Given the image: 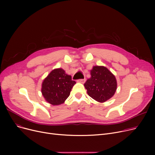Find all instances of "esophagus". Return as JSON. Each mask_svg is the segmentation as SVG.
<instances>
[{
  "label": "esophagus",
  "instance_id": "1",
  "mask_svg": "<svg viewBox=\"0 0 155 155\" xmlns=\"http://www.w3.org/2000/svg\"><path fill=\"white\" fill-rule=\"evenodd\" d=\"M85 80V78H83V79H79V80H78V82L83 84V83H84Z\"/></svg>",
  "mask_w": 155,
  "mask_h": 155
}]
</instances>
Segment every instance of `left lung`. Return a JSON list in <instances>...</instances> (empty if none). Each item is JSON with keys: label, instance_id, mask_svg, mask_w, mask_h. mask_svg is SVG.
Wrapping results in <instances>:
<instances>
[{"label": "left lung", "instance_id": "8db88e82", "mask_svg": "<svg viewBox=\"0 0 155 155\" xmlns=\"http://www.w3.org/2000/svg\"><path fill=\"white\" fill-rule=\"evenodd\" d=\"M91 77L87 79L84 86L88 95L99 102L110 99L117 88L116 79L112 73L104 67H94Z\"/></svg>", "mask_w": 155, "mask_h": 155}]
</instances>
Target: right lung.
<instances>
[{
  "label": "right lung",
  "instance_id": "add662e5",
  "mask_svg": "<svg viewBox=\"0 0 155 155\" xmlns=\"http://www.w3.org/2000/svg\"><path fill=\"white\" fill-rule=\"evenodd\" d=\"M76 84L71 77L61 68L54 69L44 80L41 92L46 101L57 105L63 104L70 95L73 86Z\"/></svg>",
  "mask_w": 155,
  "mask_h": 155
}]
</instances>
